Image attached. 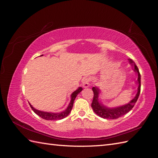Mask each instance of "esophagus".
<instances>
[{"label":"esophagus","mask_w":158,"mask_h":158,"mask_svg":"<svg viewBox=\"0 0 158 158\" xmlns=\"http://www.w3.org/2000/svg\"><path fill=\"white\" fill-rule=\"evenodd\" d=\"M90 85V80L89 78H85L82 82V85L84 88H88Z\"/></svg>","instance_id":"esophagus-1"}]
</instances>
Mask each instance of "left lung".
<instances>
[{
    "label": "left lung",
    "instance_id": "left-lung-1",
    "mask_svg": "<svg viewBox=\"0 0 158 158\" xmlns=\"http://www.w3.org/2000/svg\"><path fill=\"white\" fill-rule=\"evenodd\" d=\"M131 63H133L132 60H129ZM135 65V71L138 73V93L136 94L135 98H134L132 101L128 103V104L116 108H111L109 109L106 107L103 106L102 103H99L98 101V96L99 93V89L96 87H93L92 90L94 92V97H93V101L92 103V107L94 110L95 113H96L100 117L107 119H116L118 117H121V116L125 114L128 112H129L135 106V103H136L138 97L140 95V88H141V80H140V74L139 70H138V66L136 64H134Z\"/></svg>",
    "mask_w": 158,
    "mask_h": 158
}]
</instances>
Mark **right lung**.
<instances>
[{
    "label": "right lung",
    "mask_w": 158,
    "mask_h": 158,
    "mask_svg": "<svg viewBox=\"0 0 158 158\" xmlns=\"http://www.w3.org/2000/svg\"><path fill=\"white\" fill-rule=\"evenodd\" d=\"M82 90V88H79L78 89H76L75 92H74L71 95V101L69 103V106H68L67 109H66L65 111L60 112L59 113H48V112H44V111H39V110H37L33 108L30 103V106L31 108V109L33 111L35 114H37V115H39L40 117L42 118L45 119V120H60V119H63L65 118L66 117H67L69 115V114L71 111L72 109H73V104L74 99L77 96V95Z\"/></svg>",
    "instance_id": "add662e5"
}]
</instances>
